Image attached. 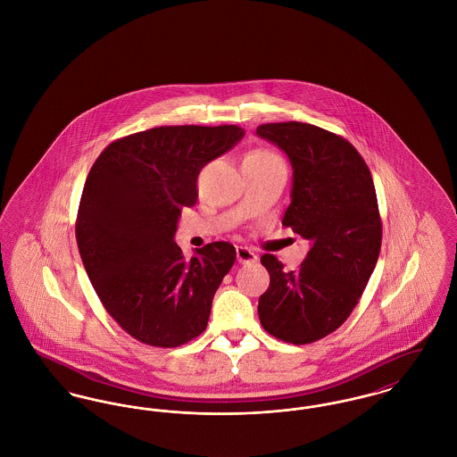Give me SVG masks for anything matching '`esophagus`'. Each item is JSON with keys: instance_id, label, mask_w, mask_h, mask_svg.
Returning a JSON list of instances; mask_svg holds the SVG:
<instances>
[{"instance_id": "1", "label": "esophagus", "mask_w": 457, "mask_h": 457, "mask_svg": "<svg viewBox=\"0 0 457 457\" xmlns=\"http://www.w3.org/2000/svg\"><path fill=\"white\" fill-rule=\"evenodd\" d=\"M237 253V262L242 264L256 263L258 262V254L254 251H251L249 247L244 245H237L236 249Z\"/></svg>"}]
</instances>
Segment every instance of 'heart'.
<instances>
[{
  "instance_id": "heart-1",
  "label": "heart",
  "mask_w": 457,
  "mask_h": 457,
  "mask_svg": "<svg viewBox=\"0 0 457 457\" xmlns=\"http://www.w3.org/2000/svg\"><path fill=\"white\" fill-rule=\"evenodd\" d=\"M244 162H245V163H253V165H262V167L286 165V163H284V158H282L278 153H275V151H271V149H268V147H256V149L249 151V153L245 154Z\"/></svg>"
}]
</instances>
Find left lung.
I'll return each mask as SVG.
<instances>
[{
    "label": "left lung",
    "instance_id": "left-lung-1",
    "mask_svg": "<svg viewBox=\"0 0 457 457\" xmlns=\"http://www.w3.org/2000/svg\"><path fill=\"white\" fill-rule=\"evenodd\" d=\"M256 132L284 149L294 169L282 225L312 244L294 271L262 256L270 287L258 314L270 336L304 345L336 332L360 303L382 245L377 193L366 162L342 136L303 121L263 123Z\"/></svg>",
    "mask_w": 457,
    "mask_h": 457
}]
</instances>
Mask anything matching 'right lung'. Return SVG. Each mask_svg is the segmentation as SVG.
<instances>
[{
	"mask_svg": "<svg viewBox=\"0 0 457 457\" xmlns=\"http://www.w3.org/2000/svg\"><path fill=\"white\" fill-rule=\"evenodd\" d=\"M242 136L237 125L153 127L106 145L87 175L75 220L82 263L106 312L145 345L179 347L208 325L236 247L218 240L186 262L173 236L201 169Z\"/></svg>",
	"mask_w": 457,
	"mask_h": 457,
	"instance_id": "right-lung-1",
	"label": "right lung"
}]
</instances>
